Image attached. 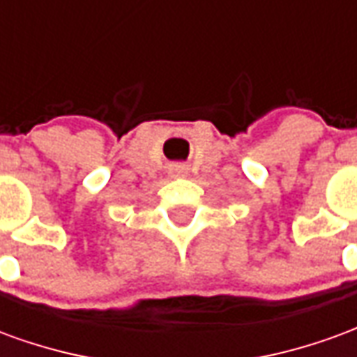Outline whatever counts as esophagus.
I'll use <instances>...</instances> for the list:
<instances>
[{"mask_svg": "<svg viewBox=\"0 0 357 357\" xmlns=\"http://www.w3.org/2000/svg\"><path fill=\"white\" fill-rule=\"evenodd\" d=\"M187 168L185 166H181V164H174L170 168V176L172 178H181V176H185Z\"/></svg>", "mask_w": 357, "mask_h": 357, "instance_id": "1", "label": "esophagus"}]
</instances>
